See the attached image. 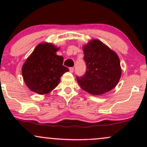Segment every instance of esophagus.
<instances>
[{"label": "esophagus", "mask_w": 147, "mask_h": 147, "mask_svg": "<svg viewBox=\"0 0 147 147\" xmlns=\"http://www.w3.org/2000/svg\"><path fill=\"white\" fill-rule=\"evenodd\" d=\"M69 70H70V72H71V73H72V72H73V71H74V68H70Z\"/></svg>", "instance_id": "34e87169"}]
</instances>
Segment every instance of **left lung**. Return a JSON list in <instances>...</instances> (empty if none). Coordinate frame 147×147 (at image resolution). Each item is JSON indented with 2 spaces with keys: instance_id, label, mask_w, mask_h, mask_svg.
<instances>
[{
  "instance_id": "1",
  "label": "left lung",
  "mask_w": 147,
  "mask_h": 147,
  "mask_svg": "<svg viewBox=\"0 0 147 147\" xmlns=\"http://www.w3.org/2000/svg\"><path fill=\"white\" fill-rule=\"evenodd\" d=\"M87 71L77 77L81 88L93 95H101L117 85L122 68L115 52L98 39H92L83 46Z\"/></svg>"
}]
</instances>
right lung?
Wrapping results in <instances>:
<instances>
[{"label": "right lung", "instance_id": "right-lung-1", "mask_svg": "<svg viewBox=\"0 0 147 147\" xmlns=\"http://www.w3.org/2000/svg\"><path fill=\"white\" fill-rule=\"evenodd\" d=\"M52 43H39L22 66V75L25 85L30 90L45 95L55 89L61 77L68 68L63 66V57L57 55L59 50Z\"/></svg>", "mask_w": 147, "mask_h": 147}]
</instances>
